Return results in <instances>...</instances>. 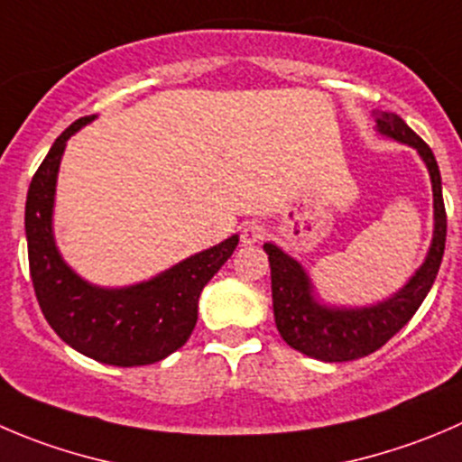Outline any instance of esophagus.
Listing matches in <instances>:
<instances>
[{
    "label": "esophagus",
    "mask_w": 462,
    "mask_h": 462,
    "mask_svg": "<svg viewBox=\"0 0 462 462\" xmlns=\"http://www.w3.org/2000/svg\"><path fill=\"white\" fill-rule=\"evenodd\" d=\"M266 236V227L262 226V223H248V226L241 230V244L244 245H253V244H259V241Z\"/></svg>",
    "instance_id": "esophagus-1"
}]
</instances>
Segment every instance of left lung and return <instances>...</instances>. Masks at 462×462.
I'll return each instance as SVG.
<instances>
[{"mask_svg": "<svg viewBox=\"0 0 462 462\" xmlns=\"http://www.w3.org/2000/svg\"><path fill=\"white\" fill-rule=\"evenodd\" d=\"M377 131L391 140L413 146L424 160L433 187V239L427 259L415 275L391 298L370 307H329L313 295L307 271L293 257L263 244L271 263L273 313L282 338L311 359L340 364L355 361L377 352L406 322L413 318L420 304L436 282L447 241V214L442 203V180L433 151L422 137L415 135L395 112H379Z\"/></svg>", "mask_w": 462, "mask_h": 462, "instance_id": "1", "label": "left lung"}]
</instances>
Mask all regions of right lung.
I'll use <instances>...</instances> for the list:
<instances>
[{"label":"right lung","instance_id":"right-lung-1","mask_svg":"<svg viewBox=\"0 0 462 462\" xmlns=\"http://www.w3.org/2000/svg\"><path fill=\"white\" fill-rule=\"evenodd\" d=\"M94 117L71 124L49 149L26 194V244L35 298L51 329L98 364L133 368L167 359L199 320V298L235 253L239 236L182 259L169 271L122 289L85 282L65 263L53 239V196L67 140Z\"/></svg>","mask_w":462,"mask_h":462}]
</instances>
